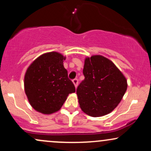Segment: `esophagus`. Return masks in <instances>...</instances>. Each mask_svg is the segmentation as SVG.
Returning a JSON list of instances; mask_svg holds the SVG:
<instances>
[{"instance_id": "esophagus-1", "label": "esophagus", "mask_w": 151, "mask_h": 151, "mask_svg": "<svg viewBox=\"0 0 151 151\" xmlns=\"http://www.w3.org/2000/svg\"><path fill=\"white\" fill-rule=\"evenodd\" d=\"M72 81H73L74 86H75V87L77 88V86L78 85V82H79V80H78L77 79H73V80H72Z\"/></svg>"}]
</instances>
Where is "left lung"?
Returning a JSON list of instances; mask_svg holds the SVG:
<instances>
[{
	"instance_id": "1",
	"label": "left lung",
	"mask_w": 151,
	"mask_h": 151,
	"mask_svg": "<svg viewBox=\"0 0 151 151\" xmlns=\"http://www.w3.org/2000/svg\"><path fill=\"white\" fill-rule=\"evenodd\" d=\"M83 74L85 78L77 89L81 110L93 117L111 112L127 89L125 77L113 62L101 55L86 58Z\"/></svg>"
}]
</instances>
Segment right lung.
<instances>
[{
    "label": "right lung",
    "mask_w": 151,
    "mask_h": 151,
    "mask_svg": "<svg viewBox=\"0 0 151 151\" xmlns=\"http://www.w3.org/2000/svg\"><path fill=\"white\" fill-rule=\"evenodd\" d=\"M63 55L52 52L41 55L31 64L25 75V91L30 105L37 111H58L75 86L64 67Z\"/></svg>",
    "instance_id": "right-lung-1"
}]
</instances>
